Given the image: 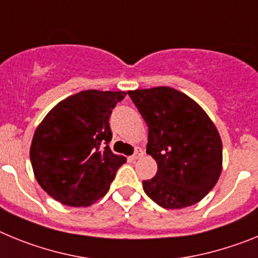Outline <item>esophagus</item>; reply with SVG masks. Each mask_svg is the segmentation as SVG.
Returning <instances> with one entry per match:
<instances>
[{"label":"esophagus","mask_w":258,"mask_h":258,"mask_svg":"<svg viewBox=\"0 0 258 258\" xmlns=\"http://www.w3.org/2000/svg\"><path fill=\"white\" fill-rule=\"evenodd\" d=\"M143 155H145V152H143L142 149H136V152H134L133 155L131 156L132 160H137V159H140V157H142Z\"/></svg>","instance_id":"esophagus-1"}]
</instances>
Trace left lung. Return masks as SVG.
Returning a JSON list of instances; mask_svg holds the SVG:
<instances>
[{
  "mask_svg": "<svg viewBox=\"0 0 258 258\" xmlns=\"http://www.w3.org/2000/svg\"><path fill=\"white\" fill-rule=\"evenodd\" d=\"M129 97L149 126L146 152L157 172L143 181L145 192L165 209L199 203L222 172V141L207 112L169 86L131 90Z\"/></svg>",
  "mask_w": 258,
  "mask_h": 258,
  "instance_id": "obj_1",
  "label": "left lung"
}]
</instances>
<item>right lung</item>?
<instances>
[{
	"label": "right lung",
	"instance_id": "right-lung-1",
	"mask_svg": "<svg viewBox=\"0 0 258 258\" xmlns=\"http://www.w3.org/2000/svg\"><path fill=\"white\" fill-rule=\"evenodd\" d=\"M125 92L84 90L49 111L32 138V168L52 199L89 207L103 198L126 161L109 149V116Z\"/></svg>",
	"mask_w": 258,
	"mask_h": 258
}]
</instances>
